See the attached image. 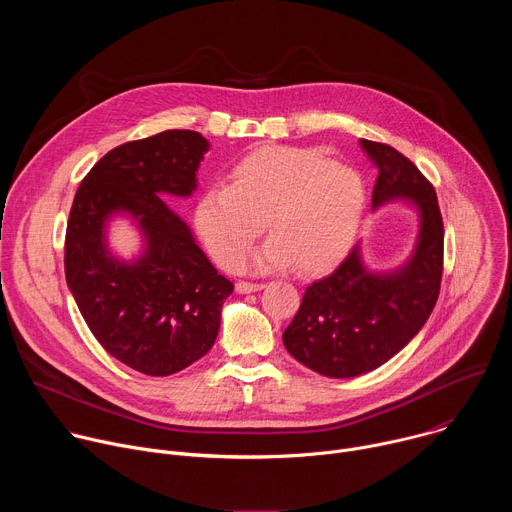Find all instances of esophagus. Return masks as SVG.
Masks as SVG:
<instances>
[{
    "label": "esophagus",
    "instance_id": "34e87169",
    "mask_svg": "<svg viewBox=\"0 0 512 512\" xmlns=\"http://www.w3.org/2000/svg\"><path fill=\"white\" fill-rule=\"evenodd\" d=\"M265 287V283H253V281H237V285H235V289L239 291V294H251V291H259V289H263Z\"/></svg>",
    "mask_w": 512,
    "mask_h": 512
}]
</instances>
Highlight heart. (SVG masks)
<instances>
[{
	"label": "heart",
	"instance_id": "b5f03b06",
	"mask_svg": "<svg viewBox=\"0 0 512 512\" xmlns=\"http://www.w3.org/2000/svg\"><path fill=\"white\" fill-rule=\"evenodd\" d=\"M364 208L367 186L356 170L312 150L265 145L233 166L229 186L204 192L196 227L225 269L243 263L265 225L271 241L255 255L257 269L318 273L348 251Z\"/></svg>",
	"mask_w": 512,
	"mask_h": 512
}]
</instances>
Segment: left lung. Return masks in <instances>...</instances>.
<instances>
[{
    "mask_svg": "<svg viewBox=\"0 0 512 512\" xmlns=\"http://www.w3.org/2000/svg\"><path fill=\"white\" fill-rule=\"evenodd\" d=\"M360 145L379 170L373 206L411 200L421 225L401 269L371 273L354 247L330 275L306 287L283 344L304 367L332 379L369 373L395 356L429 318L444 271V221L431 182L391 145L371 139Z\"/></svg>",
    "mask_w": 512,
    "mask_h": 512,
    "instance_id": "1",
    "label": "left lung"
}]
</instances>
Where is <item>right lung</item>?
<instances>
[{
    "instance_id": "right-lung-1",
    "label": "right lung",
    "mask_w": 512,
    "mask_h": 512,
    "mask_svg": "<svg viewBox=\"0 0 512 512\" xmlns=\"http://www.w3.org/2000/svg\"><path fill=\"white\" fill-rule=\"evenodd\" d=\"M206 150L190 129L117 145L83 178L68 216L64 273L89 330L113 358L150 377L174 375L212 348L235 287L160 198L194 192ZM115 211L131 213L146 237L133 264L104 245Z\"/></svg>"
}]
</instances>
